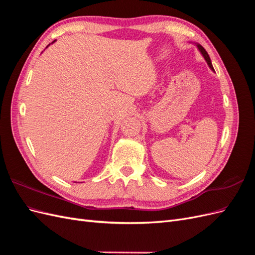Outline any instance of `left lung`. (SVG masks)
Masks as SVG:
<instances>
[{
  "label": "left lung",
  "instance_id": "1",
  "mask_svg": "<svg viewBox=\"0 0 255 255\" xmlns=\"http://www.w3.org/2000/svg\"><path fill=\"white\" fill-rule=\"evenodd\" d=\"M198 48H199V50H200V52L202 53V55L204 56V58H205V60H206V63H207V65L210 66V68L212 69V70H214V68H213V65H212V61H211V58H210V56H208V54H207V52L205 51V49L202 47V45H200V44H198Z\"/></svg>",
  "mask_w": 255,
  "mask_h": 255
}]
</instances>
